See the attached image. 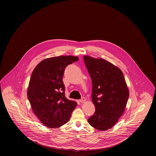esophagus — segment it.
Instances as JSON below:
<instances>
[{
  "label": "esophagus",
  "mask_w": 156,
  "mask_h": 156,
  "mask_svg": "<svg viewBox=\"0 0 156 156\" xmlns=\"http://www.w3.org/2000/svg\"><path fill=\"white\" fill-rule=\"evenodd\" d=\"M85 101H86V99H85L84 97H82L81 99L80 100V102L81 103H83V102H85Z\"/></svg>",
  "instance_id": "esophagus-1"
}]
</instances>
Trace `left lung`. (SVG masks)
<instances>
[{
    "label": "left lung",
    "instance_id": "8db88e82",
    "mask_svg": "<svg viewBox=\"0 0 156 156\" xmlns=\"http://www.w3.org/2000/svg\"><path fill=\"white\" fill-rule=\"evenodd\" d=\"M83 59L92 83V101L95 112L90 125L104 131L114 126L125 109L129 96L122 71L109 61L87 55Z\"/></svg>",
    "mask_w": 156,
    "mask_h": 156
}]
</instances>
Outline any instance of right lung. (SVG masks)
I'll list each match as a JSON object with an SVG mask.
<instances>
[{
	"instance_id": "right-lung-1",
	"label": "right lung",
	"mask_w": 156,
	"mask_h": 156,
	"mask_svg": "<svg viewBox=\"0 0 156 156\" xmlns=\"http://www.w3.org/2000/svg\"><path fill=\"white\" fill-rule=\"evenodd\" d=\"M78 60L71 55L48 58L34 69L27 90L33 111L43 124L57 128L69 120L76 102L65 96L62 77L65 68Z\"/></svg>"
}]
</instances>
